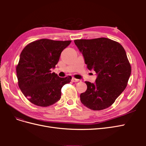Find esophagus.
Returning <instances> with one entry per match:
<instances>
[{"instance_id":"1","label":"esophagus","mask_w":146,"mask_h":146,"mask_svg":"<svg viewBox=\"0 0 146 146\" xmlns=\"http://www.w3.org/2000/svg\"><path fill=\"white\" fill-rule=\"evenodd\" d=\"M72 81L73 82H78L80 81V80H78V79H76V78H72Z\"/></svg>"}]
</instances>
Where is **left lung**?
Masks as SVG:
<instances>
[{"mask_svg":"<svg viewBox=\"0 0 146 146\" xmlns=\"http://www.w3.org/2000/svg\"><path fill=\"white\" fill-rule=\"evenodd\" d=\"M88 69L94 70V83L85 82L87 90L80 96L81 102L92 110L110 107L125 89L131 74V66L123 47L106 38L74 41Z\"/></svg>","mask_w":146,"mask_h":146,"instance_id":"1","label":"left lung"}]
</instances>
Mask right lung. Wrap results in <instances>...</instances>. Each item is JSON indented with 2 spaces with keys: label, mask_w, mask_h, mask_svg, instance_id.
<instances>
[{
  "label": "right lung",
  "mask_w": 146,
  "mask_h": 146,
  "mask_svg": "<svg viewBox=\"0 0 146 146\" xmlns=\"http://www.w3.org/2000/svg\"><path fill=\"white\" fill-rule=\"evenodd\" d=\"M70 42L41 39L29 44L21 53L16 66L18 85L31 103L48 107L60 99L61 88L72 77L61 78L51 69L55 68L61 53Z\"/></svg>",
  "instance_id": "obj_1"
}]
</instances>
